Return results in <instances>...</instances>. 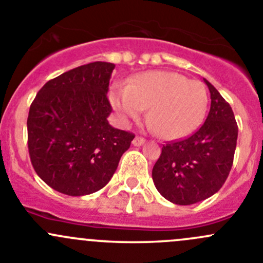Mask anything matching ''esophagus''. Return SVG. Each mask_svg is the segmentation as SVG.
<instances>
[{"label": "esophagus", "mask_w": 263, "mask_h": 263, "mask_svg": "<svg viewBox=\"0 0 263 263\" xmlns=\"http://www.w3.org/2000/svg\"><path fill=\"white\" fill-rule=\"evenodd\" d=\"M145 142V140L142 139V137H140V136H136L134 139V141H132V144L135 145V146H141L142 144H144Z\"/></svg>", "instance_id": "esophagus-1"}]
</instances>
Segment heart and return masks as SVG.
Wrapping results in <instances>:
<instances>
[{
  "label": "heart",
  "instance_id": "1",
  "mask_svg": "<svg viewBox=\"0 0 263 263\" xmlns=\"http://www.w3.org/2000/svg\"><path fill=\"white\" fill-rule=\"evenodd\" d=\"M110 101L123 123L136 121L147 109L150 127L163 139L187 136L203 121L208 93L199 81L175 72L153 70L135 77L126 87L111 91Z\"/></svg>",
  "mask_w": 263,
  "mask_h": 263
}]
</instances>
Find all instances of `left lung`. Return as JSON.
<instances>
[{
  "instance_id": "obj_1",
  "label": "left lung",
  "mask_w": 263,
  "mask_h": 263,
  "mask_svg": "<svg viewBox=\"0 0 263 263\" xmlns=\"http://www.w3.org/2000/svg\"><path fill=\"white\" fill-rule=\"evenodd\" d=\"M211 92L207 119L193 135L163 145L153 167L160 195L175 204L190 205L217 193L234 162L238 124L230 104L204 80Z\"/></svg>"
}]
</instances>
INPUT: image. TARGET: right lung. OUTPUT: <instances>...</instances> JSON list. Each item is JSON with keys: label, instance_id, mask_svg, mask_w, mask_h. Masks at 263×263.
Masks as SVG:
<instances>
[{"label": "right lung", "instance_id": "right-lung-1", "mask_svg": "<svg viewBox=\"0 0 263 263\" xmlns=\"http://www.w3.org/2000/svg\"><path fill=\"white\" fill-rule=\"evenodd\" d=\"M116 65L86 64L50 80L28 114V150L37 175L65 195L103 189L135 135L111 127L109 81Z\"/></svg>", "mask_w": 263, "mask_h": 263}]
</instances>
